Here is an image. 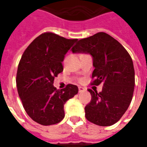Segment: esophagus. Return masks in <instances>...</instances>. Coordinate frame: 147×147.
<instances>
[{"instance_id": "obj_1", "label": "esophagus", "mask_w": 147, "mask_h": 147, "mask_svg": "<svg viewBox=\"0 0 147 147\" xmlns=\"http://www.w3.org/2000/svg\"><path fill=\"white\" fill-rule=\"evenodd\" d=\"M85 91V89L84 88L78 87V92H79V93H82V92H84Z\"/></svg>"}]
</instances>
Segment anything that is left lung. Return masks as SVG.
Listing matches in <instances>:
<instances>
[{
	"mask_svg": "<svg viewBox=\"0 0 147 147\" xmlns=\"http://www.w3.org/2000/svg\"><path fill=\"white\" fill-rule=\"evenodd\" d=\"M71 52L92 55L94 67L92 85L103 83L99 93L88 89L92 100L85 107L86 118L98 126L113 125L132 100L135 72L130 55L117 40L103 32L80 40Z\"/></svg>",
	"mask_w": 147,
	"mask_h": 147,
	"instance_id": "8db88e82",
	"label": "left lung"
}]
</instances>
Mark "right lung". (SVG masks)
<instances>
[{"mask_svg": "<svg viewBox=\"0 0 147 147\" xmlns=\"http://www.w3.org/2000/svg\"><path fill=\"white\" fill-rule=\"evenodd\" d=\"M77 39L68 40L53 33L36 37L24 51L17 69V92L30 117L42 125L59 123L65 117L64 105L78 94L75 85L57 90L53 82L63 71L65 55Z\"/></svg>", "mask_w": 147, "mask_h": 147, "instance_id": "obj_1", "label": "right lung"}]
</instances>
